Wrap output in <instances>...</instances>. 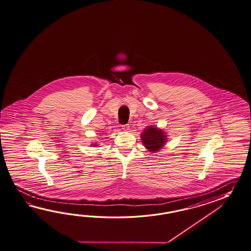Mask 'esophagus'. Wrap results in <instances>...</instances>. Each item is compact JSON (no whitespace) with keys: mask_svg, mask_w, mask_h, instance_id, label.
Wrapping results in <instances>:
<instances>
[{"mask_svg":"<svg viewBox=\"0 0 251 251\" xmlns=\"http://www.w3.org/2000/svg\"><path fill=\"white\" fill-rule=\"evenodd\" d=\"M129 127H130L129 125H124V126H122V129L124 131H128Z\"/></svg>","mask_w":251,"mask_h":251,"instance_id":"esophagus-1","label":"esophagus"}]
</instances>
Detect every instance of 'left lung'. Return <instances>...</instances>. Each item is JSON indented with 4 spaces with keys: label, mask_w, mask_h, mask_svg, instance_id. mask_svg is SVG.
<instances>
[{
    "label": "left lung",
    "mask_w": 251,
    "mask_h": 251,
    "mask_svg": "<svg viewBox=\"0 0 251 251\" xmlns=\"http://www.w3.org/2000/svg\"><path fill=\"white\" fill-rule=\"evenodd\" d=\"M142 143L148 151H157L163 148L167 141V135L163 129H159L153 126H149L141 134Z\"/></svg>",
    "instance_id": "1"
}]
</instances>
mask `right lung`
<instances>
[{
    "label": "right lung",
    "instance_id": "right-lung-1",
    "mask_svg": "<svg viewBox=\"0 0 251 251\" xmlns=\"http://www.w3.org/2000/svg\"><path fill=\"white\" fill-rule=\"evenodd\" d=\"M94 146H97V145H96V144H95V145H94Z\"/></svg>",
    "mask_w": 251,
    "mask_h": 251
}]
</instances>
